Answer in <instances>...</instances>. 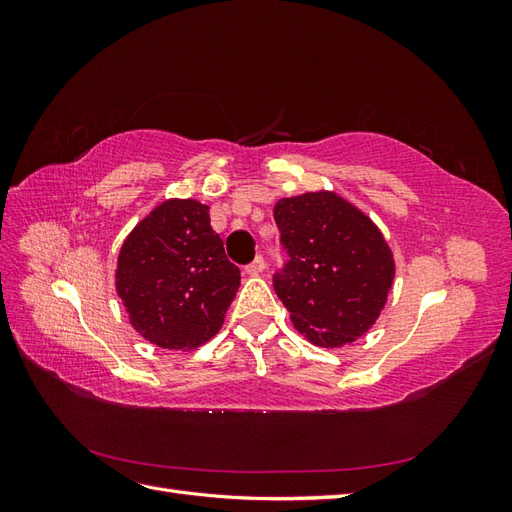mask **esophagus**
<instances>
[{
    "mask_svg": "<svg viewBox=\"0 0 512 512\" xmlns=\"http://www.w3.org/2000/svg\"><path fill=\"white\" fill-rule=\"evenodd\" d=\"M262 269H265V258H262L260 254L250 262V265H245V273H250V275H258V273H262Z\"/></svg>",
    "mask_w": 512,
    "mask_h": 512,
    "instance_id": "obj_1",
    "label": "esophagus"
}]
</instances>
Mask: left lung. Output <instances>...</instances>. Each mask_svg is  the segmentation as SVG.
Masks as SVG:
<instances>
[{
    "label": "left lung",
    "mask_w": 512,
    "mask_h": 512,
    "mask_svg": "<svg viewBox=\"0 0 512 512\" xmlns=\"http://www.w3.org/2000/svg\"><path fill=\"white\" fill-rule=\"evenodd\" d=\"M273 218L288 260L273 288L309 342L337 348L367 333L391 290L395 262L365 213L331 192L277 200Z\"/></svg>",
    "instance_id": "left-lung-1"
}]
</instances>
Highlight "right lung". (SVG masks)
Returning <instances> with one entry per match:
<instances>
[{"label": "right lung", "mask_w": 512, "mask_h": 512, "mask_svg": "<svg viewBox=\"0 0 512 512\" xmlns=\"http://www.w3.org/2000/svg\"><path fill=\"white\" fill-rule=\"evenodd\" d=\"M241 271L211 228L209 207L168 200L123 241L117 294L132 327L160 348L192 350L222 329Z\"/></svg>", "instance_id": "obj_1"}]
</instances>
